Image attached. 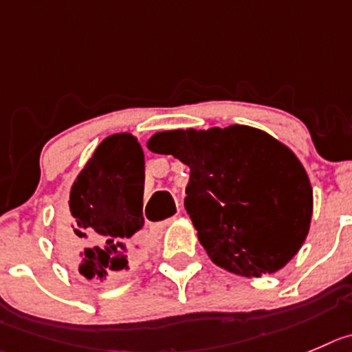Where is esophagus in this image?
Masks as SVG:
<instances>
[{
    "label": "esophagus",
    "mask_w": 352,
    "mask_h": 352,
    "mask_svg": "<svg viewBox=\"0 0 352 352\" xmlns=\"http://www.w3.org/2000/svg\"><path fill=\"white\" fill-rule=\"evenodd\" d=\"M174 219H176V217H169V219L160 221V223H153V224H150V230H152L153 233L162 232V230H166L170 223H174Z\"/></svg>",
    "instance_id": "34e87169"
}]
</instances>
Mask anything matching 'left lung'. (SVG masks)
Wrapping results in <instances>:
<instances>
[{"label":"left lung","mask_w":352,"mask_h":352,"mask_svg":"<svg viewBox=\"0 0 352 352\" xmlns=\"http://www.w3.org/2000/svg\"><path fill=\"white\" fill-rule=\"evenodd\" d=\"M148 150L190 167L185 207L214 264L245 278L282 270L302 247L313 188L296 153L261 129H170Z\"/></svg>","instance_id":"obj_1"}]
</instances>
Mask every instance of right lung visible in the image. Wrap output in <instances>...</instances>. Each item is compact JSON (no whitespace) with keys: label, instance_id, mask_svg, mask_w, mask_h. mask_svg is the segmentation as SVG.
I'll return each mask as SVG.
<instances>
[{"label":"right lung","instance_id":"add662e5","mask_svg":"<svg viewBox=\"0 0 352 352\" xmlns=\"http://www.w3.org/2000/svg\"><path fill=\"white\" fill-rule=\"evenodd\" d=\"M145 155L131 133L110 135L86 162L69 199L58 243L79 274L93 282L119 278L142 249Z\"/></svg>","mask_w":352,"mask_h":352}]
</instances>
